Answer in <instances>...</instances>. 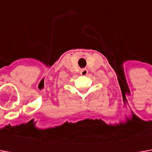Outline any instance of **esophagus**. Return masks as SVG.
I'll return each instance as SVG.
<instances>
[{"label":"esophagus","mask_w":152,"mask_h":152,"mask_svg":"<svg viewBox=\"0 0 152 152\" xmlns=\"http://www.w3.org/2000/svg\"><path fill=\"white\" fill-rule=\"evenodd\" d=\"M87 73H88V70H87L86 68H83V69H81V70H80V74H81V75H83V76L87 75Z\"/></svg>","instance_id":"1"}]
</instances>
